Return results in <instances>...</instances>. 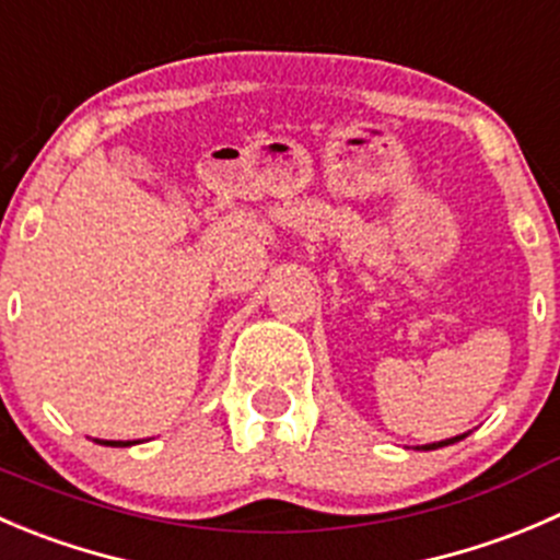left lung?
<instances>
[{
  "mask_svg": "<svg viewBox=\"0 0 560 560\" xmlns=\"http://www.w3.org/2000/svg\"><path fill=\"white\" fill-rule=\"evenodd\" d=\"M465 435H457V438H448V441H441V443H427V446H416L418 452H435V448H443V446H452V443H459Z\"/></svg>",
  "mask_w": 560,
  "mask_h": 560,
  "instance_id": "left-lung-1",
  "label": "left lung"
}]
</instances>
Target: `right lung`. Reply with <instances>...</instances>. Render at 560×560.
<instances>
[{
    "label": "right lung",
    "instance_id": "obj_1",
    "mask_svg": "<svg viewBox=\"0 0 560 560\" xmlns=\"http://www.w3.org/2000/svg\"><path fill=\"white\" fill-rule=\"evenodd\" d=\"M101 443V446H112V448H125V446H136V443H142V441H95Z\"/></svg>",
    "mask_w": 560,
    "mask_h": 560
}]
</instances>
